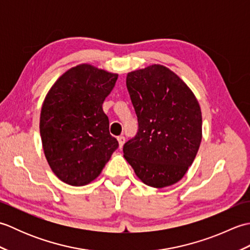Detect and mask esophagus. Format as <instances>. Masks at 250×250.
<instances>
[{
    "label": "esophagus",
    "mask_w": 250,
    "mask_h": 250,
    "mask_svg": "<svg viewBox=\"0 0 250 250\" xmlns=\"http://www.w3.org/2000/svg\"><path fill=\"white\" fill-rule=\"evenodd\" d=\"M117 140H118V143H119V147H120V148H122V146H124V144H125V136H122V135H120V136H118V137H117Z\"/></svg>",
    "instance_id": "34e87169"
}]
</instances>
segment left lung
<instances>
[{
  "mask_svg": "<svg viewBox=\"0 0 250 250\" xmlns=\"http://www.w3.org/2000/svg\"><path fill=\"white\" fill-rule=\"evenodd\" d=\"M126 88L139 131L124 145L125 160L147 186L164 188L176 184L201 144L198 100L176 74L160 64L128 73Z\"/></svg>",
  "mask_w": 250,
  "mask_h": 250,
  "instance_id": "left-lung-1",
  "label": "left lung"
}]
</instances>
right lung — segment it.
I'll return each mask as SVG.
<instances>
[{"label":"right lung","instance_id":"obj_1","mask_svg":"<svg viewBox=\"0 0 250 250\" xmlns=\"http://www.w3.org/2000/svg\"><path fill=\"white\" fill-rule=\"evenodd\" d=\"M117 78L118 74L84 63L66 71L47 93L40 119L42 144L63 183L76 187L91 183L118 148L102 108Z\"/></svg>","mask_w":250,"mask_h":250}]
</instances>
